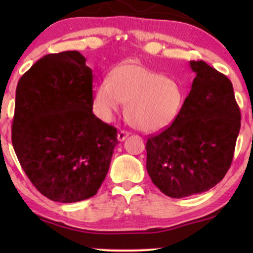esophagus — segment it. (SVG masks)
Segmentation results:
<instances>
[{"label": "esophagus", "instance_id": "1", "mask_svg": "<svg viewBox=\"0 0 253 253\" xmlns=\"http://www.w3.org/2000/svg\"><path fill=\"white\" fill-rule=\"evenodd\" d=\"M128 135H129V132H127V130H120V132L118 133V140L124 141Z\"/></svg>", "mask_w": 253, "mask_h": 253}]
</instances>
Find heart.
<instances>
[{
    "label": "heart",
    "mask_w": 253,
    "mask_h": 253,
    "mask_svg": "<svg viewBox=\"0 0 253 253\" xmlns=\"http://www.w3.org/2000/svg\"><path fill=\"white\" fill-rule=\"evenodd\" d=\"M185 101L183 86L175 78L165 77L141 64L126 62L98 81L92 107L101 120L109 123L126 104V118L136 129L158 132L171 126L181 114Z\"/></svg>",
    "instance_id": "heart-1"
}]
</instances>
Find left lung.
Instances as JSON below:
<instances>
[{"label":"left lung","mask_w":253,"mask_h":253,"mask_svg":"<svg viewBox=\"0 0 253 253\" xmlns=\"http://www.w3.org/2000/svg\"><path fill=\"white\" fill-rule=\"evenodd\" d=\"M190 68L196 77L181 114L146 143L147 172L173 199L205 193L221 181L240 129L231 81L203 60H193Z\"/></svg>","instance_id":"obj_1"}]
</instances>
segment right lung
Here are the masks:
<instances>
[{
  "mask_svg": "<svg viewBox=\"0 0 253 253\" xmlns=\"http://www.w3.org/2000/svg\"><path fill=\"white\" fill-rule=\"evenodd\" d=\"M78 51L46 54L16 86L11 141L43 196L72 203L97 193L108 172L117 128L92 113V71Z\"/></svg>",
  "mask_w": 253,
  "mask_h": 253,
  "instance_id": "obj_1",
  "label": "right lung"
}]
</instances>
